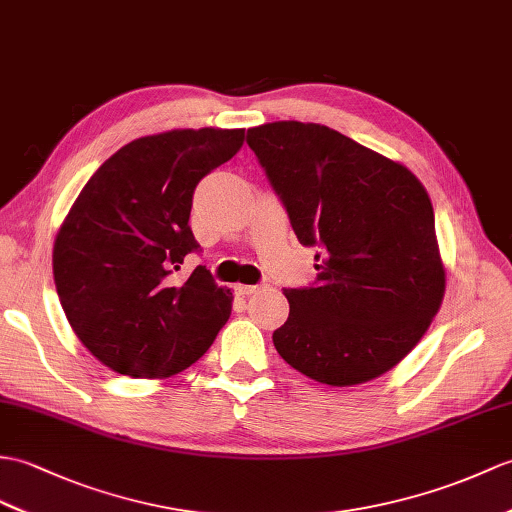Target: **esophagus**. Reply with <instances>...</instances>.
I'll use <instances>...</instances> for the list:
<instances>
[{
  "instance_id": "esophagus-1",
  "label": "esophagus",
  "mask_w": 512,
  "mask_h": 512,
  "mask_svg": "<svg viewBox=\"0 0 512 512\" xmlns=\"http://www.w3.org/2000/svg\"><path fill=\"white\" fill-rule=\"evenodd\" d=\"M235 290H237V294H242V296H251L259 290V285H237Z\"/></svg>"
}]
</instances>
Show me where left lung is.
Returning <instances> with one entry per match:
<instances>
[{
	"mask_svg": "<svg viewBox=\"0 0 512 512\" xmlns=\"http://www.w3.org/2000/svg\"><path fill=\"white\" fill-rule=\"evenodd\" d=\"M251 146L316 281L285 290L290 316L272 334L281 358L329 386H355L417 347L445 294L434 209L408 168L334 128L272 122Z\"/></svg>",
	"mask_w": 512,
	"mask_h": 512,
	"instance_id": "1",
	"label": "left lung"
}]
</instances>
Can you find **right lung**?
I'll return each instance as SVG.
<instances>
[{
	"label": "right lung",
	"mask_w": 512,
	"mask_h": 512,
	"mask_svg": "<svg viewBox=\"0 0 512 512\" xmlns=\"http://www.w3.org/2000/svg\"><path fill=\"white\" fill-rule=\"evenodd\" d=\"M244 144V128L139 137L82 187L54 242V283L71 329L111 371L170 377L207 353L231 316V290L205 266L172 275L200 244L194 189Z\"/></svg>",
	"instance_id": "obj_1"
}]
</instances>
